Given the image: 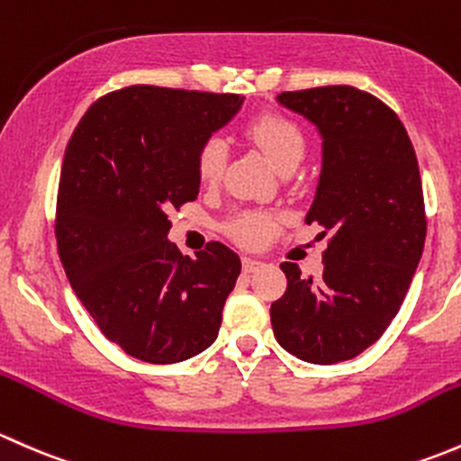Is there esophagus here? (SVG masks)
I'll return each instance as SVG.
<instances>
[{"label":"esophagus","instance_id":"1","mask_svg":"<svg viewBox=\"0 0 461 461\" xmlns=\"http://www.w3.org/2000/svg\"><path fill=\"white\" fill-rule=\"evenodd\" d=\"M241 264H244L246 273H253V270L262 268V266H264L262 259H258V258H244V259H241Z\"/></svg>","mask_w":461,"mask_h":461}]
</instances>
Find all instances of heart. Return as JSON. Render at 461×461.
Returning <instances> with one entry per match:
<instances>
[{"label": "heart", "instance_id": "b5f03b06", "mask_svg": "<svg viewBox=\"0 0 461 461\" xmlns=\"http://www.w3.org/2000/svg\"><path fill=\"white\" fill-rule=\"evenodd\" d=\"M246 132L262 149L266 159L270 161L275 170L282 173V170L300 166L303 150H306V141H303L302 128L293 120H288L286 115L262 113L249 122ZM226 155H229L226 141L221 137H208L195 155L197 177L203 184H215L224 173ZM275 226H277V220L270 212L244 211L229 221V232L240 244L259 246L270 240Z\"/></svg>", "mask_w": 461, "mask_h": 461}]
</instances>
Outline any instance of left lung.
<instances>
[{
  "label": "left lung",
  "instance_id": "obj_1",
  "mask_svg": "<svg viewBox=\"0 0 461 461\" xmlns=\"http://www.w3.org/2000/svg\"><path fill=\"white\" fill-rule=\"evenodd\" d=\"M321 135V170L306 224L330 235L320 277L284 262L286 293L270 306L275 339L311 364L357 357L404 302L426 240L415 149L400 117L353 86L277 95Z\"/></svg>",
  "mask_w": 461,
  "mask_h": 461
}]
</instances>
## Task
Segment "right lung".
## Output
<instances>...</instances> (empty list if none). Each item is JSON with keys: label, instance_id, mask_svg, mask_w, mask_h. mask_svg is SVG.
<instances>
[{"label": "right lung", "instance_id": "add662e5", "mask_svg": "<svg viewBox=\"0 0 461 461\" xmlns=\"http://www.w3.org/2000/svg\"><path fill=\"white\" fill-rule=\"evenodd\" d=\"M240 95L131 86L97 99L66 146L57 250L104 335L131 357L177 364L217 339L240 255L195 258L168 241V212L199 193V146L240 113Z\"/></svg>", "mask_w": 461, "mask_h": 461}]
</instances>
